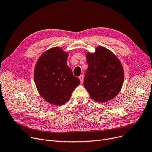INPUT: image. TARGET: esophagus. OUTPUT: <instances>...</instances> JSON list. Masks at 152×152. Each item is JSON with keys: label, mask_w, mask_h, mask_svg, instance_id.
I'll return each mask as SVG.
<instances>
[{"label": "esophagus", "mask_w": 152, "mask_h": 152, "mask_svg": "<svg viewBox=\"0 0 152 152\" xmlns=\"http://www.w3.org/2000/svg\"><path fill=\"white\" fill-rule=\"evenodd\" d=\"M79 79H80V82L82 83H83V75H80V76H79Z\"/></svg>", "instance_id": "34e87169"}]
</instances>
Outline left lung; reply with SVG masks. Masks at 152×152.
Returning a JSON list of instances; mask_svg holds the SVG:
<instances>
[{
  "mask_svg": "<svg viewBox=\"0 0 152 152\" xmlns=\"http://www.w3.org/2000/svg\"><path fill=\"white\" fill-rule=\"evenodd\" d=\"M88 69L83 86L91 97L98 102H106L121 91L124 72L118 57L103 46H97L94 53H86Z\"/></svg>",
  "mask_w": 152,
  "mask_h": 152,
  "instance_id": "left-lung-1",
  "label": "left lung"
}]
</instances>
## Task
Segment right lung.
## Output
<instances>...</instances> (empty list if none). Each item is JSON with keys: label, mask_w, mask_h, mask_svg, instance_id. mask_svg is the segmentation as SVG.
<instances>
[{"label": "right lung", "mask_w": 152, "mask_h": 152, "mask_svg": "<svg viewBox=\"0 0 152 152\" xmlns=\"http://www.w3.org/2000/svg\"><path fill=\"white\" fill-rule=\"evenodd\" d=\"M68 56V52L55 47L41 55L35 66L34 78L38 91L46 102L55 106L69 101L80 83L66 65Z\"/></svg>", "instance_id": "add662e5"}]
</instances>
